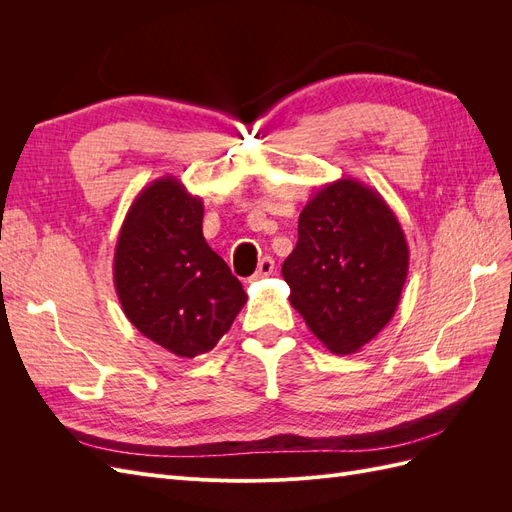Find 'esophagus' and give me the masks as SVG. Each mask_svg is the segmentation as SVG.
<instances>
[{
  "instance_id": "obj_1",
  "label": "esophagus",
  "mask_w": 512,
  "mask_h": 512,
  "mask_svg": "<svg viewBox=\"0 0 512 512\" xmlns=\"http://www.w3.org/2000/svg\"><path fill=\"white\" fill-rule=\"evenodd\" d=\"M273 269H275L273 258H271V256H265V258H262V260L258 262V269H256V273L252 275V280H260V277H269V275L273 273Z\"/></svg>"
}]
</instances>
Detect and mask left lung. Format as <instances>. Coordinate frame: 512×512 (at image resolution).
Here are the masks:
<instances>
[{
  "label": "left lung",
  "mask_w": 512,
  "mask_h": 512,
  "mask_svg": "<svg viewBox=\"0 0 512 512\" xmlns=\"http://www.w3.org/2000/svg\"><path fill=\"white\" fill-rule=\"evenodd\" d=\"M408 262V241L393 209L374 188L346 177L307 200L282 275L290 305L324 348L352 354L395 316Z\"/></svg>",
  "instance_id": "obj_1"
}]
</instances>
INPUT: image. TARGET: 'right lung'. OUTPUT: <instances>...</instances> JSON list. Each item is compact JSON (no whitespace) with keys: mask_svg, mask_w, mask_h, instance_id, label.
Masks as SVG:
<instances>
[{"mask_svg":"<svg viewBox=\"0 0 512 512\" xmlns=\"http://www.w3.org/2000/svg\"><path fill=\"white\" fill-rule=\"evenodd\" d=\"M203 213V198L177 177H160L134 198L115 245L123 314L183 359L215 348L247 301L241 282L207 245Z\"/></svg>","mask_w":512,"mask_h":512,"instance_id":"add662e5","label":"right lung"}]
</instances>
